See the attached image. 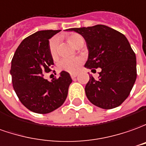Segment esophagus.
Wrapping results in <instances>:
<instances>
[{
	"mask_svg": "<svg viewBox=\"0 0 146 146\" xmlns=\"http://www.w3.org/2000/svg\"><path fill=\"white\" fill-rule=\"evenodd\" d=\"M70 76H71V77H72V79H74V78L77 76V73H71V74H70Z\"/></svg>",
	"mask_w": 146,
	"mask_h": 146,
	"instance_id": "34e87169",
	"label": "esophagus"
}]
</instances>
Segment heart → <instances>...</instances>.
I'll return each mask as SVG.
<instances>
[{
  "label": "heart",
  "mask_w": 146,
  "mask_h": 146,
  "mask_svg": "<svg viewBox=\"0 0 146 146\" xmlns=\"http://www.w3.org/2000/svg\"><path fill=\"white\" fill-rule=\"evenodd\" d=\"M68 40L75 47H77L81 43L84 42V38L80 34H77V33L70 34L68 36ZM58 44H59V38L57 36L52 38L49 41V51L53 58H55L57 56ZM82 63H83V58L81 56L64 57L60 60L58 67L62 71L73 73L78 71Z\"/></svg>",
  "instance_id": "b5f03b06"
}]
</instances>
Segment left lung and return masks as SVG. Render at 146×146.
<instances>
[{
  "mask_svg": "<svg viewBox=\"0 0 146 146\" xmlns=\"http://www.w3.org/2000/svg\"><path fill=\"white\" fill-rule=\"evenodd\" d=\"M86 40L89 56L85 67L101 68L98 79L90 76L86 94L92 104L105 110L121 105L137 78L136 55L125 36L103 25L73 28Z\"/></svg>",
  "mask_w": 146,
  "mask_h": 146,
  "instance_id": "8db88e82",
  "label": "left lung"
}]
</instances>
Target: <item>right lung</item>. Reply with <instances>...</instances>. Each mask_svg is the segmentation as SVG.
Instances as JSON below:
<instances>
[{
  "label": "right lung",
  "instance_id": "add662e5",
  "mask_svg": "<svg viewBox=\"0 0 146 146\" xmlns=\"http://www.w3.org/2000/svg\"><path fill=\"white\" fill-rule=\"evenodd\" d=\"M60 31L41 30L29 36L12 60L10 73L15 92L24 106L36 113H48L61 106L72 82L65 71L51 81L44 77L53 65L48 40Z\"/></svg>",
  "mask_w": 146,
  "mask_h": 146
}]
</instances>
